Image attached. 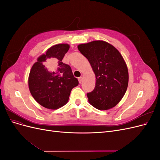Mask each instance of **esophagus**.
I'll list each match as a JSON object with an SVG mask.
<instances>
[{
	"instance_id": "1",
	"label": "esophagus",
	"mask_w": 160,
	"mask_h": 160,
	"mask_svg": "<svg viewBox=\"0 0 160 160\" xmlns=\"http://www.w3.org/2000/svg\"><path fill=\"white\" fill-rule=\"evenodd\" d=\"M83 77H79V78H78V80H79V83H82V82H83Z\"/></svg>"
}]
</instances>
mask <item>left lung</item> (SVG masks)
<instances>
[{
	"mask_svg": "<svg viewBox=\"0 0 160 160\" xmlns=\"http://www.w3.org/2000/svg\"><path fill=\"white\" fill-rule=\"evenodd\" d=\"M88 59L95 75V87L88 93L89 103L99 110L114 108L126 92L129 74L119 51L104 41H93L77 47Z\"/></svg>",
	"mask_w": 160,
	"mask_h": 160,
	"instance_id": "left-lung-1",
	"label": "left lung"
}]
</instances>
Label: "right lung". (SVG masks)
<instances>
[{"instance_id": "right-lung-1", "label": "right lung", "mask_w": 160, "mask_h": 160, "mask_svg": "<svg viewBox=\"0 0 160 160\" xmlns=\"http://www.w3.org/2000/svg\"><path fill=\"white\" fill-rule=\"evenodd\" d=\"M69 47L64 43L52 46L37 58L30 71L28 88L33 98L45 108L56 109L65 105L72 89L79 84L71 67L62 62Z\"/></svg>"}]
</instances>
